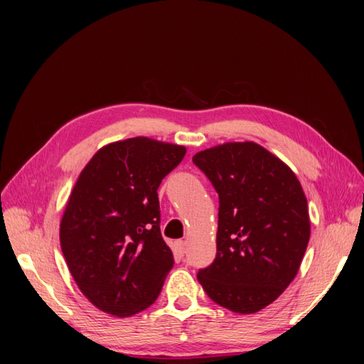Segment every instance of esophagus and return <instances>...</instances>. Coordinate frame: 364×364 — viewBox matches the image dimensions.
Returning a JSON list of instances; mask_svg holds the SVG:
<instances>
[{
    "label": "esophagus",
    "mask_w": 364,
    "mask_h": 364,
    "mask_svg": "<svg viewBox=\"0 0 364 364\" xmlns=\"http://www.w3.org/2000/svg\"><path fill=\"white\" fill-rule=\"evenodd\" d=\"M174 253L179 258H182L185 255V241H176V243H174Z\"/></svg>",
    "instance_id": "1"
}]
</instances>
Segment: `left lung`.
I'll use <instances>...</instances> for the list:
<instances>
[{
  "mask_svg": "<svg viewBox=\"0 0 364 364\" xmlns=\"http://www.w3.org/2000/svg\"><path fill=\"white\" fill-rule=\"evenodd\" d=\"M193 162L218 194L217 255L197 279L228 310L252 314L294 279L310 240L301 182L257 142H226L196 153Z\"/></svg>",
  "mask_w": 364,
  "mask_h": 364,
  "instance_id": "obj_1",
  "label": "left lung"
}]
</instances>
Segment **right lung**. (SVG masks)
<instances>
[{
    "instance_id": "1",
    "label": "right lung",
    "mask_w": 364,
    "mask_h": 364,
    "mask_svg": "<svg viewBox=\"0 0 364 364\" xmlns=\"http://www.w3.org/2000/svg\"><path fill=\"white\" fill-rule=\"evenodd\" d=\"M185 153L136 136L102 147L82 170L60 220V247L98 310L129 317L159 296L174 259L161 235L158 188Z\"/></svg>"
}]
</instances>
